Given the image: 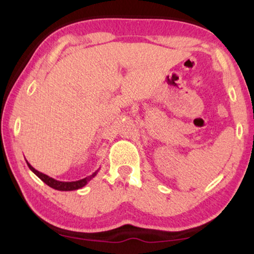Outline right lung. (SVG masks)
Listing matches in <instances>:
<instances>
[{
  "label": "right lung",
  "instance_id": "obj_1",
  "mask_svg": "<svg viewBox=\"0 0 254 254\" xmlns=\"http://www.w3.org/2000/svg\"><path fill=\"white\" fill-rule=\"evenodd\" d=\"M26 163H27V166H29L31 171H32L34 175L38 177V178H40L45 184H46V185L52 187V189L58 190H75L82 189V187H84L86 184H88L90 180L93 178V177L97 176V173H98V171H99V169H98L97 171L93 172L92 175L85 177V178H83V179L76 180V182H60V180L52 178V177L45 175V173H43V172H39L38 170L34 169L33 166L31 165L27 161H26Z\"/></svg>",
  "mask_w": 254,
  "mask_h": 254
}]
</instances>
